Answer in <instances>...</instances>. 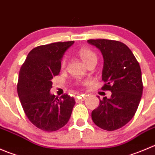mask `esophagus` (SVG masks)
Listing matches in <instances>:
<instances>
[{
  "label": "esophagus",
  "mask_w": 155,
  "mask_h": 155,
  "mask_svg": "<svg viewBox=\"0 0 155 155\" xmlns=\"http://www.w3.org/2000/svg\"><path fill=\"white\" fill-rule=\"evenodd\" d=\"M86 97V95L85 94H79L78 96L76 97V102H79V101H83L84 100Z\"/></svg>",
  "instance_id": "1"
}]
</instances>
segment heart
<instances>
[{"instance_id": "1", "label": "heart", "mask_w": 155, "mask_h": 155, "mask_svg": "<svg viewBox=\"0 0 155 155\" xmlns=\"http://www.w3.org/2000/svg\"><path fill=\"white\" fill-rule=\"evenodd\" d=\"M78 54H79V56L82 59V61L86 65L88 64L90 62L93 61H97V59L96 54L92 50L87 48L79 49V51H78ZM65 64H66V60H65V58H63V60L61 61L62 68H64Z\"/></svg>"}]
</instances>
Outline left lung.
I'll use <instances>...</instances> for the list:
<instances>
[{"label": "left lung", "mask_w": 155, "mask_h": 155, "mask_svg": "<svg viewBox=\"0 0 155 155\" xmlns=\"http://www.w3.org/2000/svg\"><path fill=\"white\" fill-rule=\"evenodd\" d=\"M87 43L101 50L104 57L103 91H110L111 97L100 100L91 112L97 126L112 131L127 124L135 115L143 94V85L140 64L131 50L116 40L98 39Z\"/></svg>", "instance_id": "1"}]
</instances>
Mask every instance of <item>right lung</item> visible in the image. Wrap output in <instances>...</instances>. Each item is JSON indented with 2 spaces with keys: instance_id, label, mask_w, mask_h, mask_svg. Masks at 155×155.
Masks as SVG:
<instances>
[{
  "instance_id": "obj_1",
  "label": "right lung",
  "mask_w": 155,
  "mask_h": 155,
  "mask_svg": "<svg viewBox=\"0 0 155 155\" xmlns=\"http://www.w3.org/2000/svg\"><path fill=\"white\" fill-rule=\"evenodd\" d=\"M74 41L58 42L33 48L20 69L17 91L29 121L51 132L68 122L75 100L64 94L60 98L50 94L51 79L60 73L61 59Z\"/></svg>"
}]
</instances>
